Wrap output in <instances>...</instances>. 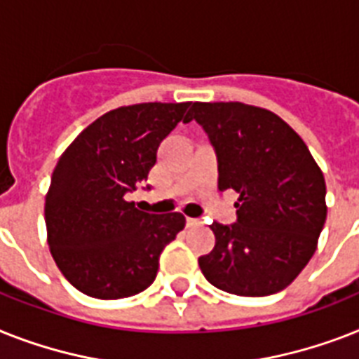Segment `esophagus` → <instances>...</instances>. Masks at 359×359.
Listing matches in <instances>:
<instances>
[{
    "instance_id": "obj_1",
    "label": "esophagus",
    "mask_w": 359,
    "mask_h": 359,
    "mask_svg": "<svg viewBox=\"0 0 359 359\" xmlns=\"http://www.w3.org/2000/svg\"><path fill=\"white\" fill-rule=\"evenodd\" d=\"M186 226H188V229H194V226H201V221L194 219V217H188V219H186Z\"/></svg>"
}]
</instances>
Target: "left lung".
<instances>
[{
    "mask_svg": "<svg viewBox=\"0 0 359 359\" xmlns=\"http://www.w3.org/2000/svg\"><path fill=\"white\" fill-rule=\"evenodd\" d=\"M217 156L219 191L232 188L236 223H212L215 247L199 267L217 290L241 297L278 293L317 249L326 184L302 138L276 114L245 103H194Z\"/></svg>",
    "mask_w": 359,
    "mask_h": 359,
    "instance_id": "obj_1",
    "label": "left lung"
}]
</instances>
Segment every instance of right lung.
I'll return each instance as SVG.
<instances>
[{
  "instance_id": "1",
  "label": "right lung",
  "mask_w": 359,
  "mask_h": 359,
  "mask_svg": "<svg viewBox=\"0 0 359 359\" xmlns=\"http://www.w3.org/2000/svg\"><path fill=\"white\" fill-rule=\"evenodd\" d=\"M189 103H140L88 125L58 158L46 195V229L55 264L94 299H125L156 278L164 247L186 217L147 214L125 199L147 180L160 142ZM149 188V186H147Z\"/></svg>"
}]
</instances>
